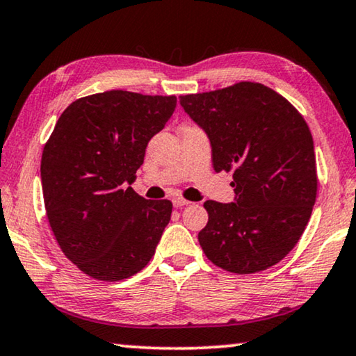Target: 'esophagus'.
Masks as SVG:
<instances>
[{"mask_svg":"<svg viewBox=\"0 0 356 356\" xmlns=\"http://www.w3.org/2000/svg\"><path fill=\"white\" fill-rule=\"evenodd\" d=\"M188 204H191L189 200H186V199H183V197H175L173 199V205L177 209H181V207H184V205H188Z\"/></svg>","mask_w":356,"mask_h":356,"instance_id":"obj_1","label":"esophagus"}]
</instances>
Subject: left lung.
Listing matches in <instances>:
<instances>
[{
    "mask_svg": "<svg viewBox=\"0 0 356 356\" xmlns=\"http://www.w3.org/2000/svg\"><path fill=\"white\" fill-rule=\"evenodd\" d=\"M183 109L207 133L215 172H233L231 204L207 200L199 244L213 265L252 275L280 264L312 216L318 175L305 118L280 92L239 81L179 96Z\"/></svg>",
    "mask_w": 356,
    "mask_h": 356,
    "instance_id": "8db88e82",
    "label": "left lung"
}]
</instances>
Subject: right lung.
I'll use <instances>...</instances> for the list:
<instances>
[{
  "label": "right lung",
  "instance_id": "right-lung-1",
  "mask_svg": "<svg viewBox=\"0 0 356 356\" xmlns=\"http://www.w3.org/2000/svg\"><path fill=\"white\" fill-rule=\"evenodd\" d=\"M175 107L177 96L96 92L72 102L44 144L40 170L49 226L67 259L95 280H127L156 252L173 205L127 184Z\"/></svg>",
  "mask_w": 356,
  "mask_h": 356
}]
</instances>
